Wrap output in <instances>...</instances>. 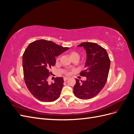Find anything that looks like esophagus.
Segmentation results:
<instances>
[{
	"mask_svg": "<svg viewBox=\"0 0 134 134\" xmlns=\"http://www.w3.org/2000/svg\"><path fill=\"white\" fill-rule=\"evenodd\" d=\"M69 78H66V77H65V78H64V81H66Z\"/></svg>",
	"mask_w": 134,
	"mask_h": 134,
	"instance_id": "esophagus-1",
	"label": "esophagus"
}]
</instances>
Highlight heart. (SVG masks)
I'll return each mask as SVG.
<instances>
[{"label":"heart","mask_w":134,"mask_h":134,"mask_svg":"<svg viewBox=\"0 0 134 134\" xmlns=\"http://www.w3.org/2000/svg\"><path fill=\"white\" fill-rule=\"evenodd\" d=\"M70 57L71 58L72 60H73L74 59H78V60L79 59V58H80V56H79V54L78 53V52H76L75 51H72L70 53ZM59 59V58L58 59ZM65 73L66 75H69L70 74V71H68V70H66L65 72Z\"/></svg>","instance_id":"1"}]
</instances>
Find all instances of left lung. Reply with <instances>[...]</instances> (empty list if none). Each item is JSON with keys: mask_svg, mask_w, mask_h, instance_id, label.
Returning <instances> with one entry per match:
<instances>
[{"mask_svg": "<svg viewBox=\"0 0 134 134\" xmlns=\"http://www.w3.org/2000/svg\"><path fill=\"white\" fill-rule=\"evenodd\" d=\"M78 46L86 50L87 60L85 69L80 75L86 80L76 79L74 94L80 99H90L96 96L103 88L107 80L110 59L105 48L93 42H82Z\"/></svg>", "mask_w": 134, "mask_h": 134, "instance_id": "8db88e82", "label": "left lung"}]
</instances>
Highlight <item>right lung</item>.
Returning a JSON list of instances; mask_svg holds the SVG:
<instances>
[{"label":"right lung","instance_id":"obj_1","mask_svg":"<svg viewBox=\"0 0 134 134\" xmlns=\"http://www.w3.org/2000/svg\"><path fill=\"white\" fill-rule=\"evenodd\" d=\"M54 42L39 40L30 43L23 54L24 79L28 90L42 102H53L59 98L64 82L57 77L49 84L50 69L56 63L55 57L69 49Z\"/></svg>","mask_w":134,"mask_h":134}]
</instances>
